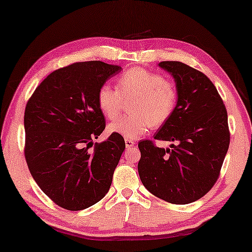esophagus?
Instances as JSON below:
<instances>
[{
	"instance_id": "obj_1",
	"label": "esophagus",
	"mask_w": 252,
	"mask_h": 252,
	"mask_svg": "<svg viewBox=\"0 0 252 252\" xmlns=\"http://www.w3.org/2000/svg\"><path fill=\"white\" fill-rule=\"evenodd\" d=\"M125 141H126V148H131V147H133L134 145H136L134 140H132V139H126Z\"/></svg>"
}]
</instances>
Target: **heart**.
<instances>
[{
  "label": "heart",
  "instance_id": "b5f03b06",
  "mask_svg": "<svg viewBox=\"0 0 252 252\" xmlns=\"http://www.w3.org/2000/svg\"><path fill=\"white\" fill-rule=\"evenodd\" d=\"M121 98H132L131 115L108 123L109 133L126 139H136L148 130L164 125L175 112L178 92L171 81L161 74L134 67L118 79L116 89L102 84L97 94L99 111L109 120L115 119L121 111Z\"/></svg>",
  "mask_w": 252,
  "mask_h": 252
}]
</instances>
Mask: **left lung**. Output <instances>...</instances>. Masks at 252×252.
Returning a JSON list of instances; mask_svg holds the SVG:
<instances>
[{"label": "left lung", "instance_id": "obj_1", "mask_svg": "<svg viewBox=\"0 0 252 252\" xmlns=\"http://www.w3.org/2000/svg\"><path fill=\"white\" fill-rule=\"evenodd\" d=\"M171 74L178 101L154 139L172 141L171 148L139 141L138 172L153 195L169 203L187 204L205 195L217 182L229 146L227 112L214 83L180 62H161Z\"/></svg>", "mask_w": 252, "mask_h": 252}]
</instances>
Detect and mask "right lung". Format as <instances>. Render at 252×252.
<instances>
[{
	"instance_id": "obj_1",
	"label": "right lung",
	"mask_w": 252,
	"mask_h": 252,
	"mask_svg": "<svg viewBox=\"0 0 252 252\" xmlns=\"http://www.w3.org/2000/svg\"><path fill=\"white\" fill-rule=\"evenodd\" d=\"M121 70L98 60L72 63L49 74L26 105L28 169L45 195L67 210L91 207L111 187L125 139L112 133L90 147L105 129L99 88Z\"/></svg>"
}]
</instances>
